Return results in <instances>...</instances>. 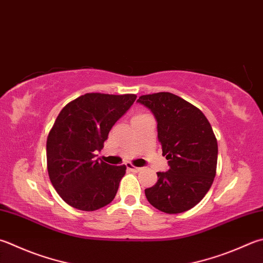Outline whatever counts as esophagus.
I'll return each instance as SVG.
<instances>
[{
    "mask_svg": "<svg viewBox=\"0 0 263 263\" xmlns=\"http://www.w3.org/2000/svg\"><path fill=\"white\" fill-rule=\"evenodd\" d=\"M127 168H128V170H129V171H132V172H141L142 171V168L141 167H136V166H134L133 165V163H130V162H128L127 163Z\"/></svg>",
    "mask_w": 263,
    "mask_h": 263,
    "instance_id": "obj_1",
    "label": "esophagus"
}]
</instances>
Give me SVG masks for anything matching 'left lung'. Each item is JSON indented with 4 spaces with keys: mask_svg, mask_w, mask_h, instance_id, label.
<instances>
[{
    "mask_svg": "<svg viewBox=\"0 0 263 263\" xmlns=\"http://www.w3.org/2000/svg\"><path fill=\"white\" fill-rule=\"evenodd\" d=\"M158 122V140L170 170L145 189L148 202L167 214L189 211L209 192L216 174L217 141L199 108L172 92L143 95Z\"/></svg>",
    "mask_w": 263,
    "mask_h": 263,
    "instance_id": "left-lung-1",
    "label": "left lung"
}]
</instances>
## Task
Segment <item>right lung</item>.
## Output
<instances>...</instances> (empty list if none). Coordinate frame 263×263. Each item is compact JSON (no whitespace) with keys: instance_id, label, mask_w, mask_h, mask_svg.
<instances>
[{"instance_id":"add662e5","label":"right lung","mask_w":263,"mask_h":263,"mask_svg":"<svg viewBox=\"0 0 263 263\" xmlns=\"http://www.w3.org/2000/svg\"><path fill=\"white\" fill-rule=\"evenodd\" d=\"M136 97L89 92L63 107L47 138V168L51 184L66 204L92 212L115 199L126 166L98 160L96 152Z\"/></svg>"}]
</instances>
